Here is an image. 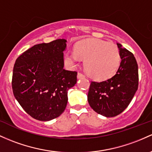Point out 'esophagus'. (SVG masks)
I'll use <instances>...</instances> for the list:
<instances>
[{
	"label": "esophagus",
	"mask_w": 152,
	"mask_h": 152,
	"mask_svg": "<svg viewBox=\"0 0 152 152\" xmlns=\"http://www.w3.org/2000/svg\"><path fill=\"white\" fill-rule=\"evenodd\" d=\"M84 75L83 74V73H80V72L78 73V74H77V78H78V79H81V78H84Z\"/></svg>",
	"instance_id": "1"
}]
</instances>
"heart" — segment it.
<instances>
[{
    "label": "heart",
    "instance_id": "heart-1",
    "mask_svg": "<svg viewBox=\"0 0 152 152\" xmlns=\"http://www.w3.org/2000/svg\"><path fill=\"white\" fill-rule=\"evenodd\" d=\"M66 58L72 65H76L79 58L84 60L85 71L90 77L99 81L113 76L121 61L116 45L98 39L79 42L74 51L66 53Z\"/></svg>",
    "mask_w": 152,
    "mask_h": 152
}]
</instances>
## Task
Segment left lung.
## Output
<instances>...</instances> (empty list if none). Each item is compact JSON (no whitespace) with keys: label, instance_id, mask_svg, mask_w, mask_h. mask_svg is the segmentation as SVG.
<instances>
[{"label":"left lung","instance_id":"1","mask_svg":"<svg viewBox=\"0 0 152 152\" xmlns=\"http://www.w3.org/2000/svg\"><path fill=\"white\" fill-rule=\"evenodd\" d=\"M121 62L115 76L101 82L91 81L87 99L94 110L107 118L121 114L130 104L138 86V64L133 53L117 43Z\"/></svg>","mask_w":152,"mask_h":152}]
</instances>
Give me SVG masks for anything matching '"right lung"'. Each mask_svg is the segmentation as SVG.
<instances>
[{
  "label": "right lung",
  "mask_w": 152,
  "mask_h": 152,
  "mask_svg": "<svg viewBox=\"0 0 152 152\" xmlns=\"http://www.w3.org/2000/svg\"><path fill=\"white\" fill-rule=\"evenodd\" d=\"M66 42L58 39L35 45L15 62L14 95L25 112L38 121L61 115L67 105L68 90L76 84L77 72L63 68Z\"/></svg>",
  "instance_id": "1"
}]
</instances>
